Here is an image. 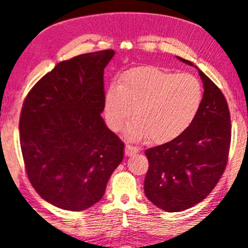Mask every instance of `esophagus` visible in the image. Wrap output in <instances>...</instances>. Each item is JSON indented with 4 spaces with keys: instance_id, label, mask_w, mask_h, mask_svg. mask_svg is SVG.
Instances as JSON below:
<instances>
[{
    "instance_id": "obj_1",
    "label": "esophagus",
    "mask_w": 248,
    "mask_h": 248,
    "mask_svg": "<svg viewBox=\"0 0 248 248\" xmlns=\"http://www.w3.org/2000/svg\"><path fill=\"white\" fill-rule=\"evenodd\" d=\"M140 151V149L137 146H134V145H130V144H127L126 145V149H124V153H126V155H136L137 152Z\"/></svg>"
}]
</instances>
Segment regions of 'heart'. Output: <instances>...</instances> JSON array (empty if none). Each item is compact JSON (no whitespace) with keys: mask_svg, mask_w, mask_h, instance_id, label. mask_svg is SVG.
Wrapping results in <instances>:
<instances>
[{"mask_svg":"<svg viewBox=\"0 0 248 248\" xmlns=\"http://www.w3.org/2000/svg\"><path fill=\"white\" fill-rule=\"evenodd\" d=\"M202 102V86L193 75L140 66L126 72L119 88L106 93L105 117L112 129L120 130L134 109L128 139L150 137L155 143H166L192 124Z\"/></svg>","mask_w":248,"mask_h":248,"instance_id":"obj_1","label":"heart"}]
</instances>
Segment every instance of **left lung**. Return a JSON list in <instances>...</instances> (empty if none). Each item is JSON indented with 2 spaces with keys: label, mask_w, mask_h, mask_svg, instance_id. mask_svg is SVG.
Returning <instances> with one entry per match:
<instances>
[{
  "label": "left lung",
  "mask_w": 248,
  "mask_h": 248,
  "mask_svg": "<svg viewBox=\"0 0 248 248\" xmlns=\"http://www.w3.org/2000/svg\"><path fill=\"white\" fill-rule=\"evenodd\" d=\"M181 62L193 66L186 59ZM198 68V67H197ZM200 108L176 139L145 151L149 169L144 192L156 207L182 212L202 202L224 173L231 142L230 112L225 97L203 72Z\"/></svg>",
  "instance_id": "8db88e82"
}]
</instances>
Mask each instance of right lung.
I'll use <instances>...</instances> for the list:
<instances>
[{
	"label": "right lung",
	"instance_id": "add662e5",
	"mask_svg": "<svg viewBox=\"0 0 248 248\" xmlns=\"http://www.w3.org/2000/svg\"><path fill=\"white\" fill-rule=\"evenodd\" d=\"M113 56L109 49L58 62L24 101L19 130L28 180L43 199L65 211L99 202L124 159V144L101 115L104 68Z\"/></svg>",
	"mask_w": 248,
	"mask_h": 248
}]
</instances>
